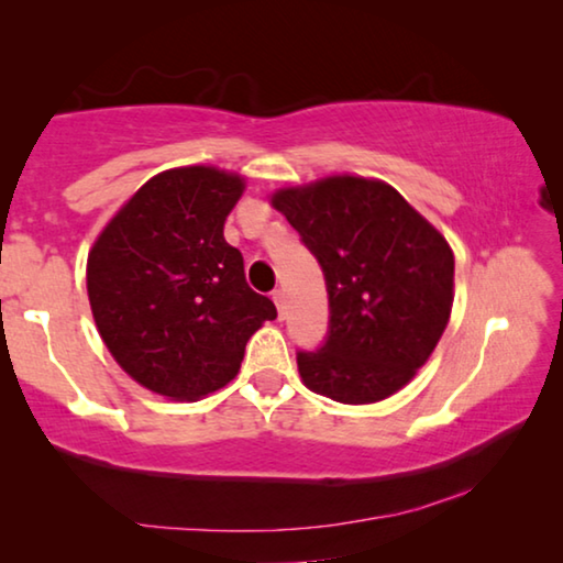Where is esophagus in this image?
<instances>
[{
  "instance_id": "obj_1",
  "label": "esophagus",
  "mask_w": 563,
  "mask_h": 563,
  "mask_svg": "<svg viewBox=\"0 0 563 563\" xmlns=\"http://www.w3.org/2000/svg\"><path fill=\"white\" fill-rule=\"evenodd\" d=\"M273 302L278 305V312H280V318H285V290H273Z\"/></svg>"
}]
</instances>
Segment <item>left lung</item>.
<instances>
[{"instance_id": "left-lung-1", "label": "left lung", "mask_w": 563, "mask_h": 563, "mask_svg": "<svg viewBox=\"0 0 563 563\" xmlns=\"http://www.w3.org/2000/svg\"><path fill=\"white\" fill-rule=\"evenodd\" d=\"M271 206L325 273L330 335L298 352L302 385L342 405L402 389L440 342L454 302L446 238L379 178L352 174L285 186Z\"/></svg>"}]
</instances>
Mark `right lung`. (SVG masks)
<instances>
[{
  "label": "right lung",
  "mask_w": 563,
  "mask_h": 563,
  "mask_svg": "<svg viewBox=\"0 0 563 563\" xmlns=\"http://www.w3.org/2000/svg\"><path fill=\"white\" fill-rule=\"evenodd\" d=\"M245 178L178 166L148 178L97 235L87 292L97 330L131 379L166 399L196 402L231 383L245 342L278 318L247 288L243 255L223 225Z\"/></svg>",
  "instance_id": "1"
}]
</instances>
